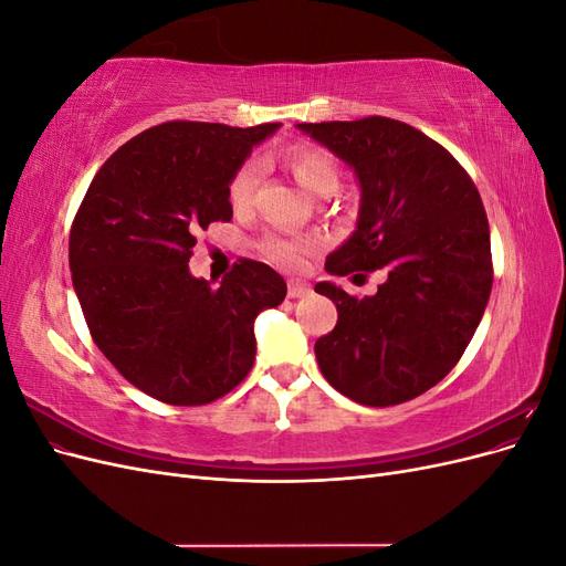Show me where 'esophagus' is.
<instances>
[{"label":"esophagus","instance_id":"esophagus-1","mask_svg":"<svg viewBox=\"0 0 566 566\" xmlns=\"http://www.w3.org/2000/svg\"><path fill=\"white\" fill-rule=\"evenodd\" d=\"M304 295H310V287H306L304 283H300V281H290L287 283V297L290 300H300Z\"/></svg>","mask_w":566,"mask_h":566}]
</instances>
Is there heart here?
<instances>
[{
	"label": "heart",
	"instance_id": "heart-1",
	"mask_svg": "<svg viewBox=\"0 0 566 566\" xmlns=\"http://www.w3.org/2000/svg\"><path fill=\"white\" fill-rule=\"evenodd\" d=\"M287 167L297 184L314 198L331 196L337 188V165L318 148H293L287 153ZM256 179H260V165L248 163L233 175L229 184V200L235 210H245L252 202ZM318 250L312 238H279L271 235L264 241V254L273 264L287 271H297Z\"/></svg>",
	"mask_w": 566,
	"mask_h": 566
}]
</instances>
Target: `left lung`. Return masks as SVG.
I'll list each match as a JSON object with an SVG mask.
<instances>
[{
    "instance_id": "8db88e82",
    "label": "left lung",
    "mask_w": 566,
    "mask_h": 566,
    "mask_svg": "<svg viewBox=\"0 0 566 566\" xmlns=\"http://www.w3.org/2000/svg\"><path fill=\"white\" fill-rule=\"evenodd\" d=\"M295 127L349 165L361 188L356 229L325 271L387 276L361 300L316 283L337 306L333 333L316 339L318 368L356 403L416 399L447 378L486 310L493 269L482 198L447 148L399 119Z\"/></svg>"
}]
</instances>
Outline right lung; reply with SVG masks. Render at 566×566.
<instances>
[{
  "label": "right lung",
  "instance_id": "add662e5",
  "mask_svg": "<svg viewBox=\"0 0 566 566\" xmlns=\"http://www.w3.org/2000/svg\"><path fill=\"white\" fill-rule=\"evenodd\" d=\"M281 123H163L119 146L87 188L67 262L96 347L125 380L172 406L224 397L252 368L254 318L285 281L241 260L219 287L196 279V233L229 221V184Z\"/></svg>",
  "mask_w": 566,
  "mask_h": 566
}]
</instances>
